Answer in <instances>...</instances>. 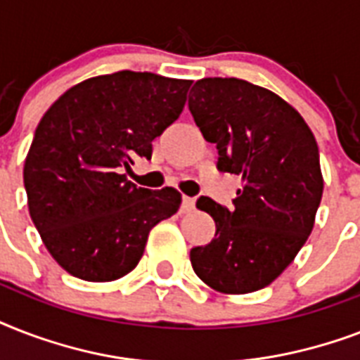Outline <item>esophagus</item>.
<instances>
[{
	"label": "esophagus",
	"instance_id": "1",
	"mask_svg": "<svg viewBox=\"0 0 360 360\" xmlns=\"http://www.w3.org/2000/svg\"><path fill=\"white\" fill-rule=\"evenodd\" d=\"M194 205H196V198L183 196V205H181V209H183L185 213L192 211V209H194Z\"/></svg>",
	"mask_w": 360,
	"mask_h": 360
}]
</instances>
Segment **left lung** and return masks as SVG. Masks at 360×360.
Here are the masks:
<instances>
[{"label": "left lung", "mask_w": 360, "mask_h": 360, "mask_svg": "<svg viewBox=\"0 0 360 360\" xmlns=\"http://www.w3.org/2000/svg\"><path fill=\"white\" fill-rule=\"evenodd\" d=\"M188 110L217 143L220 172L239 175L231 207L202 196L217 233L191 250L194 273L222 293L269 285L293 262L314 228L323 194L319 149L299 112L265 87L239 78H203Z\"/></svg>", "instance_id": "1"}]
</instances>
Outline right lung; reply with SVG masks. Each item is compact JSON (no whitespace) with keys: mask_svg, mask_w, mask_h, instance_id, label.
Here are the masks:
<instances>
[{"mask_svg":"<svg viewBox=\"0 0 360 360\" xmlns=\"http://www.w3.org/2000/svg\"><path fill=\"white\" fill-rule=\"evenodd\" d=\"M191 80L120 70L65 91L42 115L24 164L30 214L52 257L76 278L110 282L143 256L153 226L177 213L175 188L124 177L183 112Z\"/></svg>","mask_w":360,"mask_h":360,"instance_id":"right-lung-1","label":"right lung"}]
</instances>
